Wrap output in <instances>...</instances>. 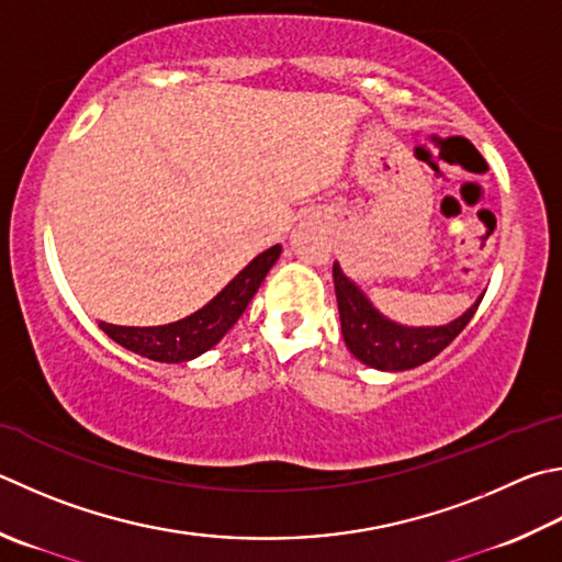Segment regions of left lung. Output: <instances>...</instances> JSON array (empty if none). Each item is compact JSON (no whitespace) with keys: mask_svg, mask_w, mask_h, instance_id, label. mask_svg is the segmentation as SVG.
Wrapping results in <instances>:
<instances>
[{"mask_svg":"<svg viewBox=\"0 0 562 562\" xmlns=\"http://www.w3.org/2000/svg\"><path fill=\"white\" fill-rule=\"evenodd\" d=\"M334 290L336 302H339L341 334L349 351L371 369L393 373L415 369V366L435 359L445 346L457 339L484 297L479 294L472 307L450 324L407 326L375 310L359 284L346 278L339 262H334Z\"/></svg>","mask_w":562,"mask_h":562,"instance_id":"1","label":"left lung"}]
</instances>
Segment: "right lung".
<instances>
[{
  "mask_svg": "<svg viewBox=\"0 0 562 562\" xmlns=\"http://www.w3.org/2000/svg\"><path fill=\"white\" fill-rule=\"evenodd\" d=\"M282 246H272L252 258L226 288L199 312L183 316L179 322L161 326H117L100 322L112 341L125 346L127 351L145 356L161 363H187L196 356L213 349L223 336L228 334L233 324L246 312L255 292L265 280V274L278 262Z\"/></svg>",
  "mask_w": 562,
  "mask_h": 562,
  "instance_id": "right-lung-1",
  "label": "right lung"
}]
</instances>
